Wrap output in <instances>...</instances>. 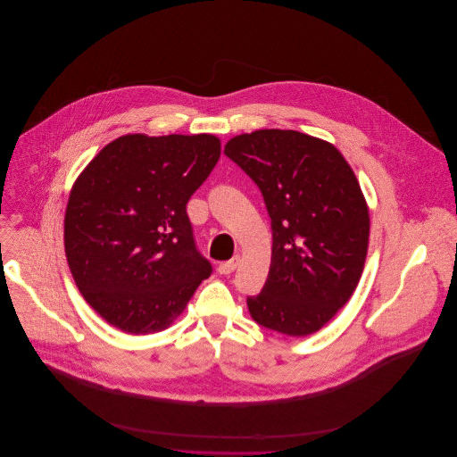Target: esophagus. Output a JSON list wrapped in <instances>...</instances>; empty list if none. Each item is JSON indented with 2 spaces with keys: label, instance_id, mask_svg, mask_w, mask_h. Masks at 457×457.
I'll list each match as a JSON object with an SVG mask.
<instances>
[{
  "label": "esophagus",
  "instance_id": "1",
  "mask_svg": "<svg viewBox=\"0 0 457 457\" xmlns=\"http://www.w3.org/2000/svg\"><path fill=\"white\" fill-rule=\"evenodd\" d=\"M237 264H239V257H237V255H234L230 261L220 262L218 271H220V273H223V276H228V273H232V271L237 268Z\"/></svg>",
  "mask_w": 457,
  "mask_h": 457
}]
</instances>
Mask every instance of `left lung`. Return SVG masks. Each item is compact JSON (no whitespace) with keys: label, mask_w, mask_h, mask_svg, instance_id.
Wrapping results in <instances>:
<instances>
[{"label":"left lung","mask_w":457,"mask_h":457,"mask_svg":"<svg viewBox=\"0 0 457 457\" xmlns=\"http://www.w3.org/2000/svg\"><path fill=\"white\" fill-rule=\"evenodd\" d=\"M259 187L271 220V264L255 297L262 328L303 337L353 295L366 262L370 212L354 172L331 144L299 131L261 129L223 151Z\"/></svg>","instance_id":"1"}]
</instances>
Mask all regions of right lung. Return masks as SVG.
<instances>
[{
	"mask_svg": "<svg viewBox=\"0 0 457 457\" xmlns=\"http://www.w3.org/2000/svg\"><path fill=\"white\" fill-rule=\"evenodd\" d=\"M212 135H126L82 170L64 216V250L86 303L112 326L165 329L212 273L187 202L220 160Z\"/></svg>",
	"mask_w": 457,
	"mask_h": 457,
	"instance_id": "right-lung-1",
	"label": "right lung"
}]
</instances>
